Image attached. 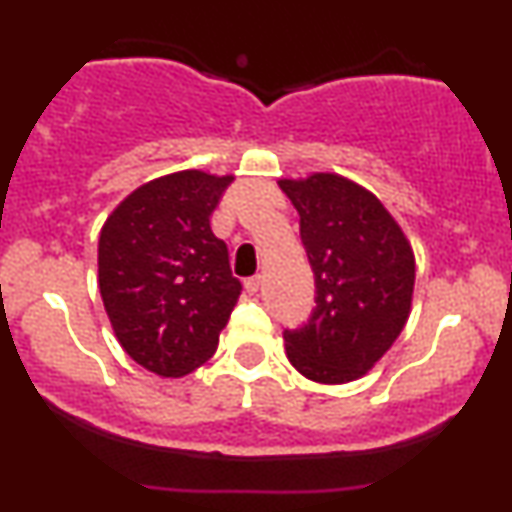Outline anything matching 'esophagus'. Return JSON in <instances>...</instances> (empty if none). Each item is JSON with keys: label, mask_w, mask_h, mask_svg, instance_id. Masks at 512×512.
I'll return each instance as SVG.
<instances>
[{"label": "esophagus", "mask_w": 512, "mask_h": 512, "mask_svg": "<svg viewBox=\"0 0 512 512\" xmlns=\"http://www.w3.org/2000/svg\"><path fill=\"white\" fill-rule=\"evenodd\" d=\"M260 284H262V276L260 274L250 276V279H245V291L257 293V291H260Z\"/></svg>", "instance_id": "esophagus-1"}]
</instances>
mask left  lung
I'll list each match as a JSON object with an SVG mask.
<instances>
[{
	"instance_id": "obj_1",
	"label": "left lung",
	"mask_w": 512,
	"mask_h": 512,
	"mask_svg": "<svg viewBox=\"0 0 512 512\" xmlns=\"http://www.w3.org/2000/svg\"><path fill=\"white\" fill-rule=\"evenodd\" d=\"M301 216L315 274V308L286 330L298 373L325 385L366 375L404 330L414 293V252L380 199L334 173L279 180Z\"/></svg>"
}]
</instances>
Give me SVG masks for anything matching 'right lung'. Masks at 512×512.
<instances>
[{
    "label": "right lung",
    "instance_id": "1",
    "mask_svg": "<svg viewBox=\"0 0 512 512\" xmlns=\"http://www.w3.org/2000/svg\"><path fill=\"white\" fill-rule=\"evenodd\" d=\"M231 182L202 170L163 175L120 202L101 231L98 286L115 337L163 378L211 358L243 291L209 226Z\"/></svg>",
    "mask_w": 512,
    "mask_h": 512
}]
</instances>
